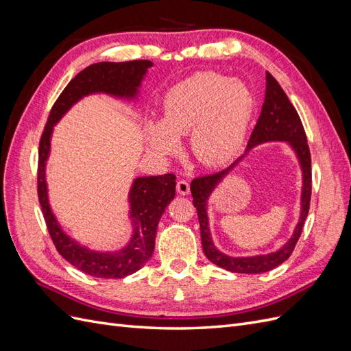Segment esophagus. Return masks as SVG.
Wrapping results in <instances>:
<instances>
[{
  "mask_svg": "<svg viewBox=\"0 0 351 351\" xmlns=\"http://www.w3.org/2000/svg\"><path fill=\"white\" fill-rule=\"evenodd\" d=\"M177 192L180 195H189V192H190V183L187 182V180H184V178L178 180V182H177Z\"/></svg>",
  "mask_w": 351,
  "mask_h": 351,
  "instance_id": "34e87169",
  "label": "esophagus"
}]
</instances>
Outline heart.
Wrapping results in <instances>:
<instances>
[{"label":"heart","mask_w":351,"mask_h":351,"mask_svg":"<svg viewBox=\"0 0 351 351\" xmlns=\"http://www.w3.org/2000/svg\"><path fill=\"white\" fill-rule=\"evenodd\" d=\"M246 83L215 71H197L168 89L161 121L146 123L147 143L159 155L178 149V136L190 132V147L199 161L217 165L237 154L254 112Z\"/></svg>","instance_id":"heart-1"}]
</instances>
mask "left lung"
<instances>
[{"instance_id":"1","label":"left lung","mask_w":351,"mask_h":351,"mask_svg":"<svg viewBox=\"0 0 351 351\" xmlns=\"http://www.w3.org/2000/svg\"><path fill=\"white\" fill-rule=\"evenodd\" d=\"M265 142H289L293 147L299 162L302 165L303 173V187H302V210L300 219L297 222L291 239L287 241L281 249L268 254H258V256H247V258H232L227 254L221 253L212 243L210 231L208 226V214H206V204L210 193L214 192L217 184L224 178L234 165H237L241 158L240 156L236 162H232L226 169L219 173L204 176L195 178L190 190H192L193 205L197 210V218L200 224V237H202V247H204L205 256L212 262L218 265L219 268H224L230 272L237 274H261L268 272L274 268H277L284 261L291 256V253L295 247L297 241L302 236V230L304 221L309 214L311 206V196H312V162H311V151L307 145V137L303 129V124L299 114H297L293 104L290 102L280 83L274 79L271 73H267V89H265V101L262 105V111L258 119L256 125L252 132L250 139L247 142L246 154L252 147L258 146Z\"/></svg>"}]
</instances>
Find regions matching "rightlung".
Returning <instances> with one entry per match:
<instances>
[{
	"label": "right lung",
	"instance_id": "1",
	"mask_svg": "<svg viewBox=\"0 0 351 351\" xmlns=\"http://www.w3.org/2000/svg\"><path fill=\"white\" fill-rule=\"evenodd\" d=\"M149 67H152V61L149 60H133L124 62H97L82 70L69 82L52 105L39 141L38 197L51 240L62 258L92 277L124 278L139 271L151 259L155 249L158 222L176 196V176L164 174L136 178L129 193L133 224L130 243L119 252L102 253L89 250L64 234L48 204L45 162L49 154L52 127L74 102L89 93L104 92L120 98H134Z\"/></svg>",
	"mask_w": 351,
	"mask_h": 351
}]
</instances>
